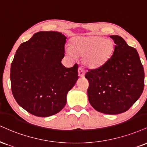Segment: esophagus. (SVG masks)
I'll return each mask as SVG.
<instances>
[{"instance_id": "1", "label": "esophagus", "mask_w": 147, "mask_h": 147, "mask_svg": "<svg viewBox=\"0 0 147 147\" xmlns=\"http://www.w3.org/2000/svg\"><path fill=\"white\" fill-rule=\"evenodd\" d=\"M78 72H79V77H84L85 75V70L82 67H79L78 69Z\"/></svg>"}]
</instances>
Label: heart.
<instances>
[{
    "instance_id": "1",
    "label": "heart",
    "mask_w": 147,
    "mask_h": 147,
    "mask_svg": "<svg viewBox=\"0 0 147 147\" xmlns=\"http://www.w3.org/2000/svg\"><path fill=\"white\" fill-rule=\"evenodd\" d=\"M70 56L84 55V61L91 68L104 65L112 57L114 45L109 40L100 36H77L72 39L71 49H68Z\"/></svg>"
}]
</instances>
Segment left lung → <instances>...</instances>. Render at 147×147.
Returning <instances> with one entry per match:
<instances>
[{"instance_id":"1","label":"left lung","mask_w":147,"mask_h":147,"mask_svg":"<svg viewBox=\"0 0 147 147\" xmlns=\"http://www.w3.org/2000/svg\"><path fill=\"white\" fill-rule=\"evenodd\" d=\"M116 46L111 58L102 66L88 70V96L98 112L118 114L128 110L142 94L144 68L139 55L118 35H111Z\"/></svg>"}]
</instances>
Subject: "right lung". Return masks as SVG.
I'll return each mask as SVG.
<instances>
[{"label": "right lung", "instance_id": "add662e5", "mask_svg": "<svg viewBox=\"0 0 147 147\" xmlns=\"http://www.w3.org/2000/svg\"><path fill=\"white\" fill-rule=\"evenodd\" d=\"M57 31H40L21 44L11 65V88L18 105L39 117L58 113L78 77V64L61 63L66 42Z\"/></svg>", "mask_w": 147, "mask_h": 147}]
</instances>
